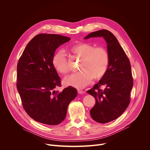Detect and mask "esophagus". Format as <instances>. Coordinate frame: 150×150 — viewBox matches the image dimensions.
Listing matches in <instances>:
<instances>
[{
  "label": "esophagus",
  "mask_w": 150,
  "mask_h": 150,
  "mask_svg": "<svg viewBox=\"0 0 150 150\" xmlns=\"http://www.w3.org/2000/svg\"><path fill=\"white\" fill-rule=\"evenodd\" d=\"M78 93L79 94H82V93H83V91L82 90H80V89H78Z\"/></svg>",
  "instance_id": "1"
}]
</instances>
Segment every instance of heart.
<instances>
[{
    "label": "heart",
    "mask_w": 150,
    "mask_h": 150,
    "mask_svg": "<svg viewBox=\"0 0 150 150\" xmlns=\"http://www.w3.org/2000/svg\"><path fill=\"white\" fill-rule=\"evenodd\" d=\"M69 51L81 58L79 70L77 74L67 76L64 79L65 84L78 88H82L89 85L93 79L101 78L108 71L109 65V54L105 48L96 47L87 42H79L69 47ZM53 68L61 74L69 72L68 58L62 51H59L52 58Z\"/></svg>",
    "instance_id": "obj_1"
}]
</instances>
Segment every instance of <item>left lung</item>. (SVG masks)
Returning <instances> with one entry per match:
<instances>
[{
    "instance_id": "8db88e82",
    "label": "left lung",
    "mask_w": 150,
    "mask_h": 150,
    "mask_svg": "<svg viewBox=\"0 0 150 150\" xmlns=\"http://www.w3.org/2000/svg\"><path fill=\"white\" fill-rule=\"evenodd\" d=\"M97 37H103L108 43L109 65L105 74L87 92L96 99L90 110L91 117L98 123H105L118 118L127 109L134 79L129 60L116 37L108 30H101L89 34L85 39ZM102 86L105 87L103 90Z\"/></svg>"
}]
</instances>
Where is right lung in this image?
Returning a JSON list of instances; mask_svg holds the SVG:
<instances>
[{
	"label": "right lung",
	"instance_id": "right-lung-1",
	"mask_svg": "<svg viewBox=\"0 0 150 150\" xmlns=\"http://www.w3.org/2000/svg\"><path fill=\"white\" fill-rule=\"evenodd\" d=\"M69 37L59 34H40L29 42L17 65L16 87L23 108L34 120L57 125L65 119L69 104L77 96L69 86L62 92L61 79L52 65L57 47Z\"/></svg>",
	"mask_w": 150,
	"mask_h": 150
}]
</instances>
